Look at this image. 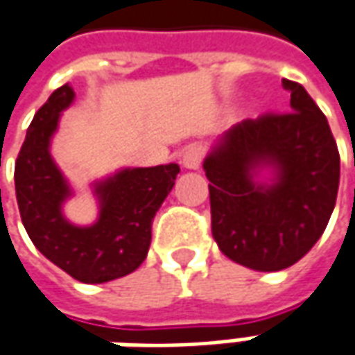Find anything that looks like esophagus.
I'll list each match as a JSON object with an SVG mask.
<instances>
[{
	"mask_svg": "<svg viewBox=\"0 0 355 355\" xmlns=\"http://www.w3.org/2000/svg\"><path fill=\"white\" fill-rule=\"evenodd\" d=\"M202 149L200 147H196V145H192L189 147L184 153H182V166L184 168H190V171H194V168H198L202 163Z\"/></svg>",
	"mask_w": 355,
	"mask_h": 355,
	"instance_id": "esophagus-1",
	"label": "esophagus"
}]
</instances>
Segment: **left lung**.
I'll return each instance as SVG.
<instances>
[{"label":"left lung","instance_id":"left-lung-1","mask_svg":"<svg viewBox=\"0 0 355 355\" xmlns=\"http://www.w3.org/2000/svg\"><path fill=\"white\" fill-rule=\"evenodd\" d=\"M291 112L243 119L204 159L212 236L232 261L281 271L302 259L332 216L340 155L309 92L283 80Z\"/></svg>","mask_w":355,"mask_h":355}]
</instances>
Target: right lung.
Listing matches in <instances>:
<instances>
[{
	"label": "right lung",
	"mask_w": 355,
	"mask_h": 355,
	"mask_svg": "<svg viewBox=\"0 0 355 355\" xmlns=\"http://www.w3.org/2000/svg\"><path fill=\"white\" fill-rule=\"evenodd\" d=\"M72 102L74 90L64 84L35 114L15 163V194L35 248L76 281L96 285L129 275L145 261L153 218L180 166H125L94 180L98 218L88 226L72 224L64 204L74 189L51 155L60 116Z\"/></svg>",
	"instance_id": "obj_1"
}]
</instances>
